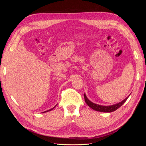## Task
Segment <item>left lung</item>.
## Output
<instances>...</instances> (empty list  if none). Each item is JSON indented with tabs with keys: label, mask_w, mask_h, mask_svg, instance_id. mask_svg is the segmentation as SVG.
I'll list each match as a JSON object with an SVG mask.
<instances>
[{
	"label": "left lung",
	"mask_w": 146,
	"mask_h": 146,
	"mask_svg": "<svg viewBox=\"0 0 146 146\" xmlns=\"http://www.w3.org/2000/svg\"><path fill=\"white\" fill-rule=\"evenodd\" d=\"M128 98H129V97H128ZM128 98H127L126 99L121 102H119L116 105H113L111 106H102V105H97L96 104L92 103V102H91L90 100H88L85 94H84V98H85V102L90 107H91L92 109L96 110V111H100V112H107V113H110V112H113L114 111H116L117 109H118L119 107H121V106L125 102V101L127 100Z\"/></svg>",
	"instance_id": "left-lung-1"
}]
</instances>
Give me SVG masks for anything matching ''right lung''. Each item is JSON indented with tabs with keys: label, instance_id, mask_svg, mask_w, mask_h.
<instances>
[{
	"label": "right lung",
	"instance_id": "right-lung-1",
	"mask_svg": "<svg viewBox=\"0 0 146 146\" xmlns=\"http://www.w3.org/2000/svg\"><path fill=\"white\" fill-rule=\"evenodd\" d=\"M55 107H56V105L55 106V107H54V108H51V109H50V110H47V111H44V112H43V113H45V112H47V111H51V110H53V109H54V108H55Z\"/></svg>",
	"mask_w": 146,
	"mask_h": 146
}]
</instances>
